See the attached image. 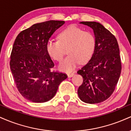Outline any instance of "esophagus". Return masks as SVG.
Segmentation results:
<instances>
[{
	"mask_svg": "<svg viewBox=\"0 0 131 131\" xmlns=\"http://www.w3.org/2000/svg\"><path fill=\"white\" fill-rule=\"evenodd\" d=\"M74 73H68V78H71V77H73V76H74Z\"/></svg>",
	"mask_w": 131,
	"mask_h": 131,
	"instance_id": "esophagus-1",
	"label": "esophagus"
}]
</instances>
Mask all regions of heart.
I'll return each instance as SVG.
<instances>
[{"instance_id": "b5f03b06", "label": "heart", "mask_w": 131, "mask_h": 131, "mask_svg": "<svg viewBox=\"0 0 131 131\" xmlns=\"http://www.w3.org/2000/svg\"><path fill=\"white\" fill-rule=\"evenodd\" d=\"M58 39L49 40L46 49L50 57L57 61L62 60L68 50L69 55L59 66L63 71L74 70L80 61L82 63L88 62L94 53L96 40L94 34L74 25L61 31Z\"/></svg>"}]
</instances>
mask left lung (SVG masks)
Wrapping results in <instances>:
<instances>
[{"label": "left lung", "instance_id": "8db88e82", "mask_svg": "<svg viewBox=\"0 0 131 131\" xmlns=\"http://www.w3.org/2000/svg\"><path fill=\"white\" fill-rule=\"evenodd\" d=\"M80 23L94 30L96 44L92 58L77 72L83 78L82 85L78 88V96L85 103H100L112 95L121 74L118 41L115 36L99 23Z\"/></svg>", "mask_w": 131, "mask_h": 131}]
</instances>
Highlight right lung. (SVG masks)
<instances>
[{"instance_id": "right-lung-1", "label": "right lung", "mask_w": 131, "mask_h": 131, "mask_svg": "<svg viewBox=\"0 0 131 131\" xmlns=\"http://www.w3.org/2000/svg\"><path fill=\"white\" fill-rule=\"evenodd\" d=\"M64 21L50 20L34 24L16 37L10 55V70L21 95L35 103L50 100L60 84L68 78L65 73L52 71L53 61L47 52L49 39Z\"/></svg>"}]
</instances>
